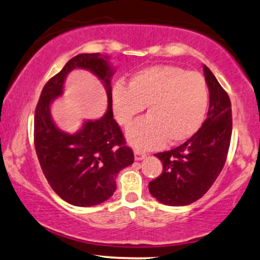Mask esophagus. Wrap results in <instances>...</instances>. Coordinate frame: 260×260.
Masks as SVG:
<instances>
[{"mask_svg": "<svg viewBox=\"0 0 260 260\" xmlns=\"http://www.w3.org/2000/svg\"><path fill=\"white\" fill-rule=\"evenodd\" d=\"M145 157H146L145 152L139 151V150H136V151H134V158H136V161H142L143 158Z\"/></svg>", "mask_w": 260, "mask_h": 260, "instance_id": "34e87169", "label": "esophagus"}]
</instances>
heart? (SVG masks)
<instances>
[{
	"mask_svg": "<svg viewBox=\"0 0 260 260\" xmlns=\"http://www.w3.org/2000/svg\"><path fill=\"white\" fill-rule=\"evenodd\" d=\"M205 77L179 67L158 65L133 75L129 86L117 83L112 89V109L121 126H129L148 106V116L127 132L131 145L140 150L160 148L189 139L199 127L208 106Z\"/></svg>",
	"mask_w": 260,
	"mask_h": 260,
	"instance_id": "heart-1",
	"label": "heart"
}]
</instances>
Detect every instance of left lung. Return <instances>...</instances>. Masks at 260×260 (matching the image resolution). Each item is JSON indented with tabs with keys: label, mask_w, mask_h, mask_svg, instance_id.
Listing matches in <instances>:
<instances>
[{
	"label": "left lung",
	"mask_w": 260,
	"mask_h": 260,
	"mask_svg": "<svg viewBox=\"0 0 260 260\" xmlns=\"http://www.w3.org/2000/svg\"><path fill=\"white\" fill-rule=\"evenodd\" d=\"M203 73L209 90L207 118L185 143L155 154L164 171L150 181L149 191L167 206H186L201 199L226 161L233 132L230 98L206 65Z\"/></svg>",
	"instance_id": "8db88e82"
}]
</instances>
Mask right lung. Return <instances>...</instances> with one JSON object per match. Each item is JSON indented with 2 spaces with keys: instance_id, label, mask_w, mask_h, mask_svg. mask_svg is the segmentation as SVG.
I'll list each match as a JSON object with an SVG mask.
<instances>
[{
  "instance_id": "add662e5",
  "label": "right lung",
  "mask_w": 260,
  "mask_h": 260,
  "mask_svg": "<svg viewBox=\"0 0 260 260\" xmlns=\"http://www.w3.org/2000/svg\"><path fill=\"white\" fill-rule=\"evenodd\" d=\"M108 55L84 53L70 59L60 73L43 87L35 111L34 139L41 168L58 196L79 207L106 201L116 190L118 172L133 164L132 149L124 142L112 114L111 77L115 70ZM75 68H84L102 81L108 110L98 120H87L76 134H67L54 123L52 100L62 94L64 79Z\"/></svg>"
}]
</instances>
